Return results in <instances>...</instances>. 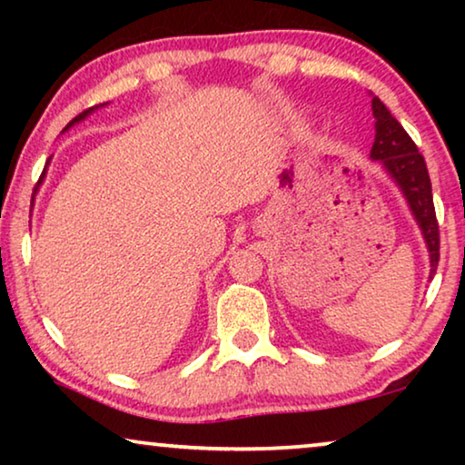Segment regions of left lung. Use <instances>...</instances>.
<instances>
[{"label":"left lung","mask_w":465,"mask_h":465,"mask_svg":"<svg viewBox=\"0 0 465 465\" xmlns=\"http://www.w3.org/2000/svg\"><path fill=\"white\" fill-rule=\"evenodd\" d=\"M372 114L377 120L374 123L377 124V135H374L371 156L374 161L383 163L393 180L398 182V186L402 188L406 201H409L412 213H415L423 231L431 258V277H434L438 260H440V231H438L428 164H425L423 154L409 133L381 104L379 97H372Z\"/></svg>","instance_id":"8db88e82"}]
</instances>
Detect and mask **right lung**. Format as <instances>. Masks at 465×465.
<instances>
[{
	"label": "right lung",
	"instance_id": "add662e5",
	"mask_svg": "<svg viewBox=\"0 0 465 465\" xmlns=\"http://www.w3.org/2000/svg\"><path fill=\"white\" fill-rule=\"evenodd\" d=\"M93 112V107H88V110H84V112H82V114H78V116H75L74 120H72V123H69L67 126H65V129H69V126H72L74 123H78V120H82V118H84L86 116V114H91Z\"/></svg>",
	"mask_w": 465,
	"mask_h": 465
}]
</instances>
